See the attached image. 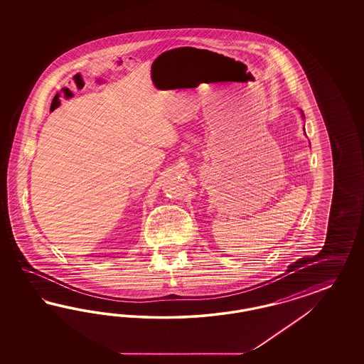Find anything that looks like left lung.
I'll return each mask as SVG.
<instances>
[{
	"label": "left lung",
	"mask_w": 364,
	"mask_h": 364,
	"mask_svg": "<svg viewBox=\"0 0 364 364\" xmlns=\"http://www.w3.org/2000/svg\"><path fill=\"white\" fill-rule=\"evenodd\" d=\"M300 113H301V117L304 119V113H303V110H300Z\"/></svg>",
	"instance_id": "1"
}]
</instances>
